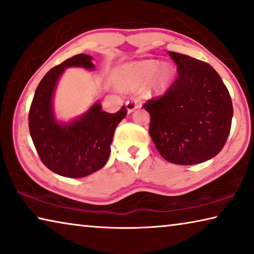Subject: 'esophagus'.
<instances>
[{"mask_svg":"<svg viewBox=\"0 0 254 254\" xmlns=\"http://www.w3.org/2000/svg\"><path fill=\"white\" fill-rule=\"evenodd\" d=\"M126 106H127V112L128 113H132L134 110H136V108L139 107V104L136 103V100L130 99V100H127V102L126 103Z\"/></svg>","mask_w":254,"mask_h":254,"instance_id":"esophagus-1","label":"esophagus"}]
</instances>
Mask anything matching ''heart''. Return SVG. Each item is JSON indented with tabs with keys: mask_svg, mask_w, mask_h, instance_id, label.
<instances>
[{
	"mask_svg": "<svg viewBox=\"0 0 254 254\" xmlns=\"http://www.w3.org/2000/svg\"><path fill=\"white\" fill-rule=\"evenodd\" d=\"M174 78V67L170 63L158 65L156 61L133 62L123 65L119 72V82L127 89H139L147 86L152 95L166 91Z\"/></svg>",
	"mask_w": 254,
	"mask_h": 254,
	"instance_id": "1",
	"label": "heart"
}]
</instances>
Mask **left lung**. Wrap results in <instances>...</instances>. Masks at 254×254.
<instances>
[{
  "label": "left lung",
  "instance_id": "obj_1",
  "mask_svg": "<svg viewBox=\"0 0 254 254\" xmlns=\"http://www.w3.org/2000/svg\"><path fill=\"white\" fill-rule=\"evenodd\" d=\"M178 79L163 96L149 99V134L167 162L194 165L211 159L226 143L233 104L223 80L208 63L168 52Z\"/></svg>",
  "mask_w": 254,
  "mask_h": 254
}]
</instances>
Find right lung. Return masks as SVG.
Listing matches in <instances>:
<instances>
[{
    "instance_id": "add662e5",
    "label": "right lung",
    "mask_w": 254,
    "mask_h": 254,
    "mask_svg": "<svg viewBox=\"0 0 254 254\" xmlns=\"http://www.w3.org/2000/svg\"><path fill=\"white\" fill-rule=\"evenodd\" d=\"M91 60L90 55L78 54L48 71L35 91L29 110V131L40 160L48 170L65 178H84L105 166L115 128L127 113L122 106L110 114L97 102L69 124L55 120L53 95L60 76L70 66L95 69Z\"/></svg>"
}]
</instances>
